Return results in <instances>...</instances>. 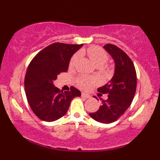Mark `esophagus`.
<instances>
[{
	"label": "esophagus",
	"instance_id": "34e87169",
	"mask_svg": "<svg viewBox=\"0 0 160 160\" xmlns=\"http://www.w3.org/2000/svg\"><path fill=\"white\" fill-rule=\"evenodd\" d=\"M81 95H82V97H83V98H90V95H89V94H87V93H85V92H82Z\"/></svg>",
	"mask_w": 160,
	"mask_h": 160
}]
</instances>
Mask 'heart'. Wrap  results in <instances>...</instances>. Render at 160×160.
Listing matches in <instances>:
<instances>
[{
	"instance_id": "obj_1",
	"label": "heart",
	"mask_w": 160,
	"mask_h": 160,
	"mask_svg": "<svg viewBox=\"0 0 160 160\" xmlns=\"http://www.w3.org/2000/svg\"><path fill=\"white\" fill-rule=\"evenodd\" d=\"M78 56L80 57H86L96 67L101 68L106 63L108 59L107 52L101 47L97 46H92L87 49H82L78 52ZM78 56L74 55L71 58L69 62L70 68H74L78 61ZM77 85L82 89H89L98 82L95 78H87L85 76H80L77 78Z\"/></svg>"
}]
</instances>
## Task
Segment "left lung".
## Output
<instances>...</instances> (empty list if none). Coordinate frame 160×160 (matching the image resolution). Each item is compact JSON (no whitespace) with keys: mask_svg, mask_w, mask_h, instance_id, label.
<instances>
[{"mask_svg":"<svg viewBox=\"0 0 160 160\" xmlns=\"http://www.w3.org/2000/svg\"><path fill=\"white\" fill-rule=\"evenodd\" d=\"M104 48L114 60V75L98 89L99 92L108 94V99L102 100L98 111L89 115L99 122L108 124L118 120L131 105L136 91L137 75L132 61L123 50L111 43Z\"/></svg>","mask_w":160,"mask_h":160,"instance_id":"1","label":"left lung"}]
</instances>
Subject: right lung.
I'll list each match as a JSON object with an SVG mask.
<instances>
[{
    "mask_svg": "<svg viewBox=\"0 0 160 160\" xmlns=\"http://www.w3.org/2000/svg\"><path fill=\"white\" fill-rule=\"evenodd\" d=\"M82 46L52 43L31 61L25 74V91L32 111L40 120H58L66 114L71 100L81 95L74 86L63 92L53 85V81L58 74L67 72L71 56Z\"/></svg>",
    "mask_w": 160,
    "mask_h": 160,
    "instance_id": "1",
    "label": "right lung"
}]
</instances>
